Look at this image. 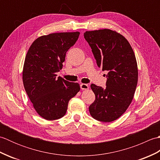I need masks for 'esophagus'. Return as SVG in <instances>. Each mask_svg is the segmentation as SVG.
Wrapping results in <instances>:
<instances>
[{"label": "esophagus", "mask_w": 160, "mask_h": 160, "mask_svg": "<svg viewBox=\"0 0 160 160\" xmlns=\"http://www.w3.org/2000/svg\"><path fill=\"white\" fill-rule=\"evenodd\" d=\"M80 88H81V89H82V90H87L89 89V85L87 84H81Z\"/></svg>", "instance_id": "esophagus-1"}]
</instances>
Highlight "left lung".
Here are the masks:
<instances>
[{"label":"left lung","mask_w":160,"mask_h":160,"mask_svg":"<svg viewBox=\"0 0 160 160\" xmlns=\"http://www.w3.org/2000/svg\"><path fill=\"white\" fill-rule=\"evenodd\" d=\"M98 66L107 71L106 87L91 84L96 100L89 106L94 119L110 122L120 118L133 99L138 70L136 58L128 40L120 33L104 29L84 33Z\"/></svg>","instance_id":"left-lung-1"}]
</instances>
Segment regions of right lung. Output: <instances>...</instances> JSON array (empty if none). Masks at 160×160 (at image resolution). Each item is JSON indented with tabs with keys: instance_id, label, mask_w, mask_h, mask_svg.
I'll list each match as a JSON object with an SVG mask.
<instances>
[{
	"instance_id": "obj_1",
	"label": "right lung",
	"mask_w": 160,
	"mask_h": 160,
	"mask_svg": "<svg viewBox=\"0 0 160 160\" xmlns=\"http://www.w3.org/2000/svg\"><path fill=\"white\" fill-rule=\"evenodd\" d=\"M80 32H62L35 40L27 53L22 82L33 107L40 116L55 120L65 115L70 99L79 92L78 83L70 82L56 73L62 69L66 53Z\"/></svg>"
}]
</instances>
